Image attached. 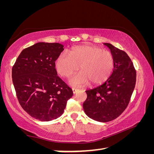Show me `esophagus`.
Wrapping results in <instances>:
<instances>
[{
	"mask_svg": "<svg viewBox=\"0 0 154 154\" xmlns=\"http://www.w3.org/2000/svg\"><path fill=\"white\" fill-rule=\"evenodd\" d=\"M72 92H73V94H77L79 91V90L76 89V88H72Z\"/></svg>",
	"mask_w": 154,
	"mask_h": 154,
	"instance_id": "obj_1",
	"label": "esophagus"
}]
</instances>
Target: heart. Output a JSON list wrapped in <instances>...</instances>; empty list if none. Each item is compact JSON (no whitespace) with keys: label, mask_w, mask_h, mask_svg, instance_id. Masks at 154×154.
<instances>
[{"label":"heart","mask_w":154,"mask_h":154,"mask_svg":"<svg viewBox=\"0 0 154 154\" xmlns=\"http://www.w3.org/2000/svg\"><path fill=\"white\" fill-rule=\"evenodd\" d=\"M114 64L111 52L92 45L75 47L69 55L61 53L55 62L57 71L66 78L75 73L80 66L82 71L70 79V84L73 86H82L89 82L92 85L102 84L110 77Z\"/></svg>","instance_id":"1"}]
</instances>
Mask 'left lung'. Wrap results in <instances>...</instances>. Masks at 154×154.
<instances>
[{
    "label": "left lung",
    "mask_w": 154,
    "mask_h": 154,
    "mask_svg": "<svg viewBox=\"0 0 154 154\" xmlns=\"http://www.w3.org/2000/svg\"><path fill=\"white\" fill-rule=\"evenodd\" d=\"M104 45L113 56V71L102 85L85 91L87 98L83 108L94 120L107 122L118 118L126 109L136 84L137 73L126 52L110 43Z\"/></svg>",
    "instance_id": "1"
}]
</instances>
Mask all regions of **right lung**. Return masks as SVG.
<instances>
[{
	"mask_svg": "<svg viewBox=\"0 0 154 154\" xmlns=\"http://www.w3.org/2000/svg\"><path fill=\"white\" fill-rule=\"evenodd\" d=\"M63 48L58 43H37L23 49L12 68L13 83L21 106L40 121L61 116L73 94L57 76L55 61Z\"/></svg>",
	"mask_w": 154,
	"mask_h": 154,
	"instance_id": "1",
	"label": "right lung"
}]
</instances>
